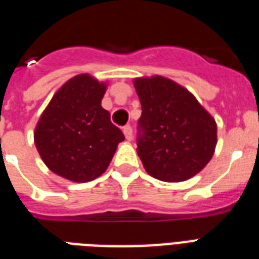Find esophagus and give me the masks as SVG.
Here are the masks:
<instances>
[{
  "instance_id": "1",
  "label": "esophagus",
  "mask_w": 259,
  "mask_h": 259,
  "mask_svg": "<svg viewBox=\"0 0 259 259\" xmlns=\"http://www.w3.org/2000/svg\"><path fill=\"white\" fill-rule=\"evenodd\" d=\"M123 134H125L126 140H132L133 138V129H132V126L130 125H126L123 126Z\"/></svg>"
}]
</instances>
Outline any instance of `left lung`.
<instances>
[{
	"label": "left lung",
	"instance_id": "obj_1",
	"mask_svg": "<svg viewBox=\"0 0 259 259\" xmlns=\"http://www.w3.org/2000/svg\"><path fill=\"white\" fill-rule=\"evenodd\" d=\"M142 107L137 153L150 176L166 183L193 177L212 158L217 122L197 99L164 76L134 79Z\"/></svg>",
	"mask_w": 259,
	"mask_h": 259
}]
</instances>
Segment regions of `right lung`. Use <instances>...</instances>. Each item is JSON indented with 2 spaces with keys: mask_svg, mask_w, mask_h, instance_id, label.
<instances>
[{
  "mask_svg": "<svg viewBox=\"0 0 259 259\" xmlns=\"http://www.w3.org/2000/svg\"><path fill=\"white\" fill-rule=\"evenodd\" d=\"M106 83L76 75L56 91L34 129V145L48 168L75 183L107 169L125 136L101 106Z\"/></svg>",
  "mask_w": 259,
  "mask_h": 259,
  "instance_id": "add662e5",
  "label": "right lung"
}]
</instances>
